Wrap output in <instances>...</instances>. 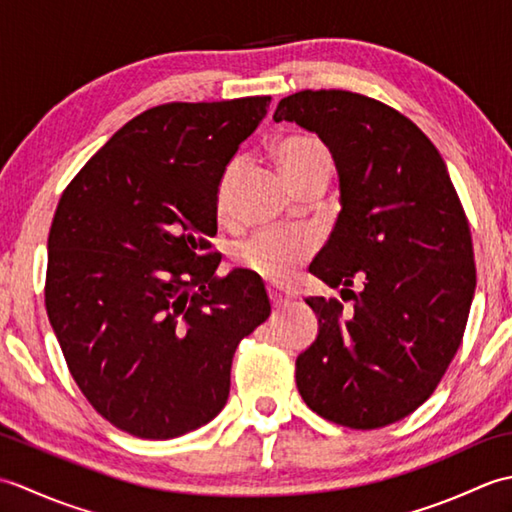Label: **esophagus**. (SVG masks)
I'll return each instance as SVG.
<instances>
[{"label": "esophagus", "instance_id": "34e87169", "mask_svg": "<svg viewBox=\"0 0 512 512\" xmlns=\"http://www.w3.org/2000/svg\"><path fill=\"white\" fill-rule=\"evenodd\" d=\"M268 299H270V303H273V306H281V303H288L290 301V297L286 295V292H281L277 288H268Z\"/></svg>", "mask_w": 512, "mask_h": 512}]
</instances>
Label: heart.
<instances>
[{
	"label": "heart",
	"instance_id": "b5f03b06",
	"mask_svg": "<svg viewBox=\"0 0 512 512\" xmlns=\"http://www.w3.org/2000/svg\"><path fill=\"white\" fill-rule=\"evenodd\" d=\"M275 158L292 189H299L312 180H328L332 173V154L323 140L312 134H290L275 145ZM239 162L226 167L217 189V213L228 211V187ZM314 248L312 237L290 231H262L235 248V264L266 281H286L292 268L308 259Z\"/></svg>",
	"mask_w": 512,
	"mask_h": 512
}]
</instances>
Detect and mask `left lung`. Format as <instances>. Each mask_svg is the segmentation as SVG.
Masks as SVG:
<instances>
[{
	"instance_id": "1",
	"label": "left lung",
	"mask_w": 512,
	"mask_h": 512,
	"mask_svg": "<svg viewBox=\"0 0 512 512\" xmlns=\"http://www.w3.org/2000/svg\"><path fill=\"white\" fill-rule=\"evenodd\" d=\"M273 118L314 132L334 158L341 213L310 273L354 301L306 299L319 334L297 356L299 394L350 429L398 422L438 387L475 295L471 228L447 165L407 116L363 94L303 90Z\"/></svg>"
}]
</instances>
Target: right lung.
Segmentation results:
<instances>
[{
    "mask_svg": "<svg viewBox=\"0 0 512 512\" xmlns=\"http://www.w3.org/2000/svg\"><path fill=\"white\" fill-rule=\"evenodd\" d=\"M270 96L167 103L132 118L63 191L48 235L46 310L90 405L145 440L211 422L264 284L204 255L217 189Z\"/></svg>",
    "mask_w": 512,
    "mask_h": 512,
    "instance_id": "1",
    "label": "right lung"
}]
</instances>
